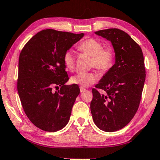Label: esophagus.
Returning <instances> with one entry per match:
<instances>
[{
	"label": "esophagus",
	"mask_w": 160,
	"mask_h": 160,
	"mask_svg": "<svg viewBox=\"0 0 160 160\" xmlns=\"http://www.w3.org/2000/svg\"><path fill=\"white\" fill-rule=\"evenodd\" d=\"M85 91H87V90L85 89V88H80V92H85Z\"/></svg>",
	"instance_id": "esophagus-1"
}]
</instances>
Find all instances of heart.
Segmentation results:
<instances>
[{
    "instance_id": "1",
    "label": "heart",
    "mask_w": 160,
    "mask_h": 160,
    "mask_svg": "<svg viewBox=\"0 0 160 160\" xmlns=\"http://www.w3.org/2000/svg\"><path fill=\"white\" fill-rule=\"evenodd\" d=\"M78 50L92 57L91 65L98 70L104 72L111 66L113 61L114 52L111 47L103 48V44L100 41L95 38H88L84 41L78 46ZM63 61L66 68L72 70L75 68L76 61L72 51H68L64 53ZM97 79L95 73L91 72H78L72 76L70 82L72 84H78L81 87L87 88L92 85Z\"/></svg>"
}]
</instances>
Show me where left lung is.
<instances>
[{
    "mask_svg": "<svg viewBox=\"0 0 160 160\" xmlns=\"http://www.w3.org/2000/svg\"><path fill=\"white\" fill-rule=\"evenodd\" d=\"M111 42L115 64L92 89L90 110L96 125L102 131L114 132L131 121L140 103L145 81V68L141 47L128 33L119 29L95 32Z\"/></svg>",
    "mask_w": 160,
    "mask_h": 160,
    "instance_id": "8db88e82",
    "label": "left lung"
}]
</instances>
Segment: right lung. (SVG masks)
I'll use <instances>...</instances> for the list:
<instances>
[{
	"mask_svg": "<svg viewBox=\"0 0 160 160\" xmlns=\"http://www.w3.org/2000/svg\"><path fill=\"white\" fill-rule=\"evenodd\" d=\"M84 35L44 29L32 37L21 50L18 92L26 115L43 131H58L70 120L80 89L77 84H66L69 77L63 57ZM59 86L58 92L53 90Z\"/></svg>",
	"mask_w": 160,
	"mask_h": 160,
	"instance_id": "1",
	"label": "right lung"
}]
</instances>
